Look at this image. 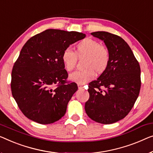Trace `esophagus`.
I'll return each mask as SVG.
<instances>
[{
	"label": "esophagus",
	"instance_id": "esophagus-1",
	"mask_svg": "<svg viewBox=\"0 0 153 153\" xmlns=\"http://www.w3.org/2000/svg\"><path fill=\"white\" fill-rule=\"evenodd\" d=\"M77 86H78L79 89H82V88H83V86L82 85V84H78V85H77Z\"/></svg>",
	"mask_w": 153,
	"mask_h": 153
}]
</instances>
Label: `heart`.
I'll list each match as a JSON object with an SVG mask.
<instances>
[{"label":"heart","instance_id":"b5f03b06","mask_svg":"<svg viewBox=\"0 0 153 153\" xmlns=\"http://www.w3.org/2000/svg\"><path fill=\"white\" fill-rule=\"evenodd\" d=\"M86 56L84 61L85 69L77 71L70 75L71 81L77 84H84L93 78L95 74H101L108 67L110 61V53L105 46L98 41L86 38L80 41L75 47V53L67 49L62 53V61L65 69L72 71L76 66L77 57Z\"/></svg>","mask_w":153,"mask_h":153}]
</instances>
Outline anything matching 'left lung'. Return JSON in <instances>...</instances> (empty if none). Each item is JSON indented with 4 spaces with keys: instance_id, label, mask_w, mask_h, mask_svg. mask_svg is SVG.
<instances>
[{
    "instance_id": "left-lung-1",
    "label": "left lung",
    "mask_w": 153,
    "mask_h": 153,
    "mask_svg": "<svg viewBox=\"0 0 153 153\" xmlns=\"http://www.w3.org/2000/svg\"><path fill=\"white\" fill-rule=\"evenodd\" d=\"M91 35L104 41L110 61L105 71L89 83L90 97L85 103V111L95 122L113 124L126 117L137 99L141 88L140 67L128 45L120 36L106 31Z\"/></svg>"
}]
</instances>
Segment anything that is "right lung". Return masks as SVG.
I'll list each match as a JSON object with an SVG mask.
<instances>
[{
    "mask_svg": "<svg viewBox=\"0 0 153 153\" xmlns=\"http://www.w3.org/2000/svg\"><path fill=\"white\" fill-rule=\"evenodd\" d=\"M86 37L82 33L47 29L27 41L11 72V93L28 119L41 124L62 118L77 90L67 83L62 52Z\"/></svg>",
    "mask_w": 153,
    "mask_h": 153,
    "instance_id": "obj_1",
    "label": "right lung"
}]
</instances>
